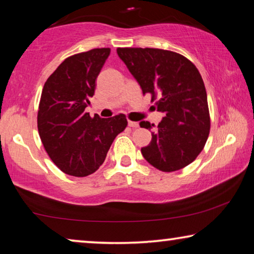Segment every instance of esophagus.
I'll return each instance as SVG.
<instances>
[{
  "label": "esophagus",
  "instance_id": "1",
  "mask_svg": "<svg viewBox=\"0 0 254 254\" xmlns=\"http://www.w3.org/2000/svg\"><path fill=\"white\" fill-rule=\"evenodd\" d=\"M128 127H133V128H136V127H139V123L137 122H133V121H128Z\"/></svg>",
  "mask_w": 254,
  "mask_h": 254
}]
</instances>
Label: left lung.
<instances>
[{
    "mask_svg": "<svg viewBox=\"0 0 254 254\" xmlns=\"http://www.w3.org/2000/svg\"><path fill=\"white\" fill-rule=\"evenodd\" d=\"M119 57L165 117L141 149L150 165L165 173L188 166L204 149L210 127L207 94L198 69L177 53L156 48H118ZM141 127L152 128L148 121Z\"/></svg>",
    "mask_w": 254,
    "mask_h": 254,
    "instance_id": "obj_1",
    "label": "left lung"
}]
</instances>
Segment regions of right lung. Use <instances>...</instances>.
Masks as SVG:
<instances>
[{
	"label": "right lung",
	"instance_id": "right-lung-1",
	"mask_svg": "<svg viewBox=\"0 0 254 254\" xmlns=\"http://www.w3.org/2000/svg\"><path fill=\"white\" fill-rule=\"evenodd\" d=\"M110 53V48H97L70 56L42 89L38 111L41 142L55 165L74 177L95 173L115 136L127 126L124 114L102 119L85 112Z\"/></svg>",
	"mask_w": 254,
	"mask_h": 254
}]
</instances>
